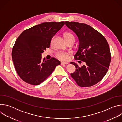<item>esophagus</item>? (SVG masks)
I'll use <instances>...</instances> for the list:
<instances>
[{"label": "esophagus", "mask_w": 122, "mask_h": 122, "mask_svg": "<svg viewBox=\"0 0 122 122\" xmlns=\"http://www.w3.org/2000/svg\"><path fill=\"white\" fill-rule=\"evenodd\" d=\"M61 65H66L68 64V63L67 62H61Z\"/></svg>", "instance_id": "obj_1"}]
</instances>
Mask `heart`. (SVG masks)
<instances>
[{
    "instance_id": "obj_1",
    "label": "heart",
    "mask_w": 122,
    "mask_h": 122,
    "mask_svg": "<svg viewBox=\"0 0 122 122\" xmlns=\"http://www.w3.org/2000/svg\"><path fill=\"white\" fill-rule=\"evenodd\" d=\"M64 37L66 41H71V40H75V37L70 32H66L64 34ZM71 53H66V52H58L56 54V56L60 59L62 60H67L69 58V55Z\"/></svg>"
}]
</instances>
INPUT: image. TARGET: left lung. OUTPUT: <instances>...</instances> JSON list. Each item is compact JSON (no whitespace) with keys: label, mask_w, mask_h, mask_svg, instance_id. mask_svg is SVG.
I'll use <instances>...</instances> for the list:
<instances>
[{"label":"left lung","mask_w":122,"mask_h":122,"mask_svg":"<svg viewBox=\"0 0 122 122\" xmlns=\"http://www.w3.org/2000/svg\"><path fill=\"white\" fill-rule=\"evenodd\" d=\"M65 25L79 39L75 59L85 63L80 67L76 63L71 62L76 67L71 75L80 87L92 86L100 81L108 71L111 61L108 43L101 34L88 25L75 22H65Z\"/></svg>","instance_id":"1"}]
</instances>
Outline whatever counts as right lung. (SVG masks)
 Masks as SVG:
<instances>
[{"instance_id": "obj_1", "label": "right lung", "mask_w": 122, "mask_h": 122, "mask_svg": "<svg viewBox=\"0 0 122 122\" xmlns=\"http://www.w3.org/2000/svg\"><path fill=\"white\" fill-rule=\"evenodd\" d=\"M64 24V22L43 23L25 30L17 39L12 59L17 73L25 82L40 84L60 64L54 57L42 60L41 54L49 48L51 39Z\"/></svg>"}]
</instances>
